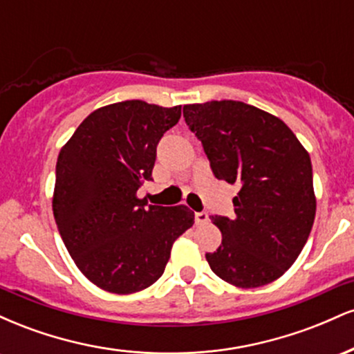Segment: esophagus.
Listing matches in <instances>:
<instances>
[{
    "label": "esophagus",
    "mask_w": 354,
    "mask_h": 354,
    "mask_svg": "<svg viewBox=\"0 0 354 354\" xmlns=\"http://www.w3.org/2000/svg\"><path fill=\"white\" fill-rule=\"evenodd\" d=\"M208 214L205 213V211H201V213H194V223H196V226H201V225H206L208 223Z\"/></svg>",
    "instance_id": "obj_1"
}]
</instances>
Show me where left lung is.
Listing matches in <instances>:
<instances>
[{
	"instance_id": "left-lung-1",
	"label": "left lung",
	"mask_w": 354,
	"mask_h": 354,
	"mask_svg": "<svg viewBox=\"0 0 354 354\" xmlns=\"http://www.w3.org/2000/svg\"><path fill=\"white\" fill-rule=\"evenodd\" d=\"M218 180L239 186L234 216H211L221 246L206 253L214 274L239 288L278 279L296 261L316 213L310 154L279 118L241 101L183 108Z\"/></svg>"
}]
</instances>
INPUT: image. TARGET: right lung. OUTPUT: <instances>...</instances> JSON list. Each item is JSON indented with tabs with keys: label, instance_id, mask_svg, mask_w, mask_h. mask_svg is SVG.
Returning a JSON list of instances; mask_svg holds the SVG:
<instances>
[{
	"label": "right lung",
	"instance_id": "add662e5",
	"mask_svg": "<svg viewBox=\"0 0 354 354\" xmlns=\"http://www.w3.org/2000/svg\"><path fill=\"white\" fill-rule=\"evenodd\" d=\"M181 106L129 100L93 111L61 148L53 213L73 261L116 295L151 286L178 236L194 223L185 205L146 206L136 191L153 180L156 146Z\"/></svg>",
	"mask_w": 354,
	"mask_h": 354
}]
</instances>
